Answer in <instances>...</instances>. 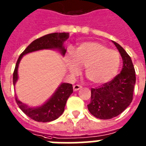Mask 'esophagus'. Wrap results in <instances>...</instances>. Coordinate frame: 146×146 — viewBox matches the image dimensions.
<instances>
[{
    "label": "esophagus",
    "instance_id": "obj_1",
    "mask_svg": "<svg viewBox=\"0 0 146 146\" xmlns=\"http://www.w3.org/2000/svg\"><path fill=\"white\" fill-rule=\"evenodd\" d=\"M82 86L80 85H78V84H76V85L73 86V90H74V91H78V90H80Z\"/></svg>",
    "mask_w": 146,
    "mask_h": 146
}]
</instances>
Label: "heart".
<instances>
[{
  "label": "heart",
  "mask_w": 146,
  "mask_h": 146,
  "mask_svg": "<svg viewBox=\"0 0 146 146\" xmlns=\"http://www.w3.org/2000/svg\"><path fill=\"white\" fill-rule=\"evenodd\" d=\"M120 56L102 43L88 42L80 44L74 54H68V69L76 74L85 67V75L92 84H103L114 78L119 70Z\"/></svg>",
  "instance_id": "1"
}]
</instances>
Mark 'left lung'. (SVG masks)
<instances>
[{"mask_svg": "<svg viewBox=\"0 0 146 146\" xmlns=\"http://www.w3.org/2000/svg\"><path fill=\"white\" fill-rule=\"evenodd\" d=\"M113 42L121 54L122 69L112 80L91 89V102L87 105L90 113L101 119L115 117L130 105L136 83L135 69L131 56L120 44Z\"/></svg>", "mask_w": 146, "mask_h": 146, "instance_id": "left-lung-1", "label": "left lung"}]
</instances>
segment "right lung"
<instances>
[{"mask_svg":"<svg viewBox=\"0 0 146 146\" xmlns=\"http://www.w3.org/2000/svg\"><path fill=\"white\" fill-rule=\"evenodd\" d=\"M69 37L68 33H54L47 34L37 38L29 44L19 56L17 60L14 72H13V85L18 80V68L22 56L28 53L42 50V49H57L64 56L66 52L63 46V42ZM73 92L72 84L62 83L53 94L50 99L43 105L37 108H30L20 102L15 96V101L19 108L26 115L34 121L38 122H48L58 119L64 112L65 106L68 97Z\"/></svg>","mask_w":146,"mask_h":146,"instance_id":"add662e5","label":"right lung"}]
</instances>
